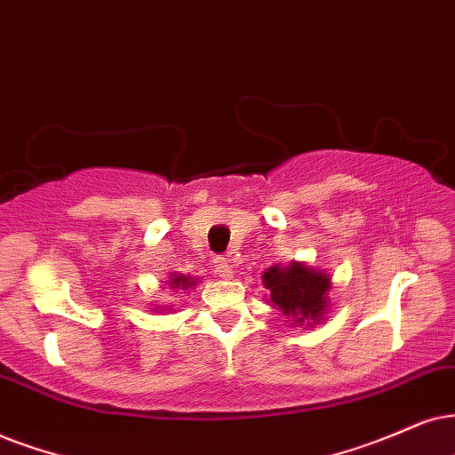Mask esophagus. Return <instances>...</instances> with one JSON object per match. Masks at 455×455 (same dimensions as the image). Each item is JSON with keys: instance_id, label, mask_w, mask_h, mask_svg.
<instances>
[{"instance_id": "obj_1", "label": "esophagus", "mask_w": 455, "mask_h": 455, "mask_svg": "<svg viewBox=\"0 0 455 455\" xmlns=\"http://www.w3.org/2000/svg\"><path fill=\"white\" fill-rule=\"evenodd\" d=\"M214 273L220 279H231L233 277V267H231V262H228V258H224V256L214 258Z\"/></svg>"}]
</instances>
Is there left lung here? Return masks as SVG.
<instances>
[{
	"label": "left lung",
	"instance_id": "8db88e82",
	"mask_svg": "<svg viewBox=\"0 0 455 455\" xmlns=\"http://www.w3.org/2000/svg\"><path fill=\"white\" fill-rule=\"evenodd\" d=\"M262 283L268 290V302L294 321V325L313 327L323 321L331 290V277L323 270L302 262H290V267L275 264L264 273Z\"/></svg>",
	"mask_w": 455,
	"mask_h": 455
}]
</instances>
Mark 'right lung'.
I'll list each match as a JSON object with an SVG mask.
<instances>
[{
  "instance_id": "1",
  "label": "right lung",
  "mask_w": 455,
  "mask_h": 455,
  "mask_svg": "<svg viewBox=\"0 0 455 455\" xmlns=\"http://www.w3.org/2000/svg\"><path fill=\"white\" fill-rule=\"evenodd\" d=\"M197 283L193 277H187V275H172L170 277V287H176V290H188V287Z\"/></svg>"
}]
</instances>
